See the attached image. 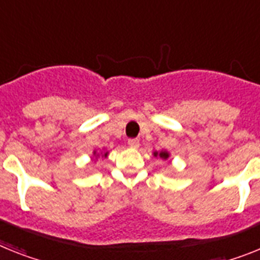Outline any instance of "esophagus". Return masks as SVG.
<instances>
[{
    "instance_id": "esophagus-1",
    "label": "esophagus",
    "mask_w": 260,
    "mask_h": 260,
    "mask_svg": "<svg viewBox=\"0 0 260 260\" xmlns=\"http://www.w3.org/2000/svg\"><path fill=\"white\" fill-rule=\"evenodd\" d=\"M128 145H129L131 148H139L140 147V141L137 140V139H129V140H128Z\"/></svg>"
}]
</instances>
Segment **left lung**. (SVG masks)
I'll list each match as a JSON object with an SVG mask.
<instances>
[{
    "instance_id": "obj_1",
    "label": "left lung",
    "mask_w": 260,
    "mask_h": 260,
    "mask_svg": "<svg viewBox=\"0 0 260 260\" xmlns=\"http://www.w3.org/2000/svg\"><path fill=\"white\" fill-rule=\"evenodd\" d=\"M154 157H160L162 160H168L169 157H171V153L167 152V150H161V152H153Z\"/></svg>"
}]
</instances>
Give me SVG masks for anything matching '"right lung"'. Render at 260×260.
Here are the masks:
<instances>
[{
  "label": "right lung",
  "mask_w": 260,
  "mask_h": 260,
  "mask_svg": "<svg viewBox=\"0 0 260 260\" xmlns=\"http://www.w3.org/2000/svg\"><path fill=\"white\" fill-rule=\"evenodd\" d=\"M107 157L108 156V152H100V153H98L96 150H93V158H95V160H96L98 157Z\"/></svg>",
  "instance_id": "1"
}]
</instances>
